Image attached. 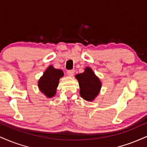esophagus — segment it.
<instances>
[{
    "label": "esophagus",
    "instance_id": "obj_1",
    "mask_svg": "<svg viewBox=\"0 0 147 147\" xmlns=\"http://www.w3.org/2000/svg\"><path fill=\"white\" fill-rule=\"evenodd\" d=\"M75 74V70H68L67 71V75H68L69 77H72Z\"/></svg>",
    "mask_w": 147,
    "mask_h": 147
}]
</instances>
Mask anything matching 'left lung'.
<instances>
[{"label":"left lung","mask_w":147,"mask_h":147,"mask_svg":"<svg viewBox=\"0 0 147 147\" xmlns=\"http://www.w3.org/2000/svg\"><path fill=\"white\" fill-rule=\"evenodd\" d=\"M76 78L79 81L81 96L88 101L94 100L99 92L101 83L92 69L87 67L84 72L77 74Z\"/></svg>","instance_id":"left-lung-1"}]
</instances>
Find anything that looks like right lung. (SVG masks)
<instances>
[{"label":"right lung","instance_id":"add662e5","mask_svg":"<svg viewBox=\"0 0 147 147\" xmlns=\"http://www.w3.org/2000/svg\"><path fill=\"white\" fill-rule=\"evenodd\" d=\"M63 75L62 70L49 66L38 81L39 88L47 97H53L56 93L59 79Z\"/></svg>","mask_w":147,"mask_h":147}]
</instances>
